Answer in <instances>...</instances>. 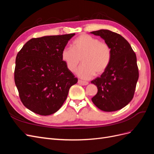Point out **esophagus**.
<instances>
[{
    "label": "esophagus",
    "mask_w": 154,
    "mask_h": 154,
    "mask_svg": "<svg viewBox=\"0 0 154 154\" xmlns=\"http://www.w3.org/2000/svg\"><path fill=\"white\" fill-rule=\"evenodd\" d=\"M78 83H79L80 85H87L88 84V83L87 82H85V81H82V80H79Z\"/></svg>",
    "instance_id": "1"
}]
</instances>
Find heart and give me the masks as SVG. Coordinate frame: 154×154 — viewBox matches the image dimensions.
<instances>
[{
    "mask_svg": "<svg viewBox=\"0 0 154 154\" xmlns=\"http://www.w3.org/2000/svg\"><path fill=\"white\" fill-rule=\"evenodd\" d=\"M112 51L105 42L87 34H82L74 40L72 48H65L62 51V59L69 71L75 72L81 62L83 66L77 71L79 77L87 80L100 75L108 68Z\"/></svg>",
    "mask_w": 154,
    "mask_h": 154,
    "instance_id": "heart-1",
    "label": "heart"
}]
</instances>
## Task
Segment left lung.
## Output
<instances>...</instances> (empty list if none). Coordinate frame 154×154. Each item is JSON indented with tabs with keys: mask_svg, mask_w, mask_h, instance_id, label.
Here are the masks:
<instances>
[{
	"mask_svg": "<svg viewBox=\"0 0 154 154\" xmlns=\"http://www.w3.org/2000/svg\"><path fill=\"white\" fill-rule=\"evenodd\" d=\"M91 33L103 38L112 51L108 68L91 82L97 87L92 101L103 111L120 110L132 100L136 90L139 78L136 53L127 40L116 32L100 29Z\"/></svg>",
	"mask_w": 154,
	"mask_h": 154,
	"instance_id": "1",
	"label": "left lung"
}]
</instances>
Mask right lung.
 <instances>
[{"mask_svg":"<svg viewBox=\"0 0 154 154\" xmlns=\"http://www.w3.org/2000/svg\"><path fill=\"white\" fill-rule=\"evenodd\" d=\"M75 33L31 38L18 53L14 72L19 97L26 108L42 116L57 112L78 78L62 59Z\"/></svg>","mask_w":154,"mask_h":154,"instance_id":"add662e5","label":"right lung"}]
</instances>
